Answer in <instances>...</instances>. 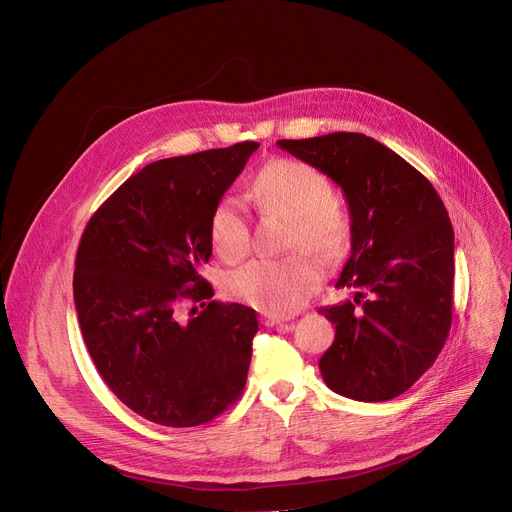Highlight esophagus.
<instances>
[{
  "label": "esophagus",
  "instance_id": "1",
  "mask_svg": "<svg viewBox=\"0 0 512 512\" xmlns=\"http://www.w3.org/2000/svg\"><path fill=\"white\" fill-rule=\"evenodd\" d=\"M290 317H280V315H261V324L263 326H267V328H272V326H280V324H284V321H288Z\"/></svg>",
  "mask_w": 512,
  "mask_h": 512
}]
</instances>
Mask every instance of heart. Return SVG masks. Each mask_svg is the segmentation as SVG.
Wrapping results in <instances>:
<instances>
[{
    "instance_id": "b5f03b06",
    "label": "heart",
    "mask_w": 512,
    "mask_h": 512,
    "mask_svg": "<svg viewBox=\"0 0 512 512\" xmlns=\"http://www.w3.org/2000/svg\"><path fill=\"white\" fill-rule=\"evenodd\" d=\"M253 193L270 211L290 218L288 247H305L321 259L338 257L348 240L342 211L330 203V182L315 168L294 159H276L267 164ZM211 245L222 259L238 261L247 255L251 228L242 203L224 197L213 207L209 222ZM321 282L319 265L303 251L280 259H255L234 270L226 288L232 297L267 313L288 315L297 311Z\"/></svg>"
}]
</instances>
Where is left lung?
I'll list each match as a JSON object with an SVG mask.
<instances>
[{"label": "left lung", "mask_w": 512, "mask_h": 512, "mask_svg": "<svg viewBox=\"0 0 512 512\" xmlns=\"http://www.w3.org/2000/svg\"><path fill=\"white\" fill-rule=\"evenodd\" d=\"M278 147L328 174L351 211V257L336 286L357 292L353 303L319 309L336 324L319 359L324 382L363 402L396 398L434 365L450 332L448 211L409 161L361 132L282 139Z\"/></svg>", "instance_id": "8db88e82"}]
</instances>
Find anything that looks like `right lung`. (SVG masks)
<instances>
[{"instance_id":"obj_1","label":"right lung","mask_w":512,"mask_h":512,"mask_svg":"<svg viewBox=\"0 0 512 512\" xmlns=\"http://www.w3.org/2000/svg\"><path fill=\"white\" fill-rule=\"evenodd\" d=\"M257 147L153 161L91 215L80 238L72 286L87 351L124 405L157 425H203L247 384L257 313L211 301L199 270L211 257L213 207ZM182 302H199L200 315L180 322Z\"/></svg>"}]
</instances>
